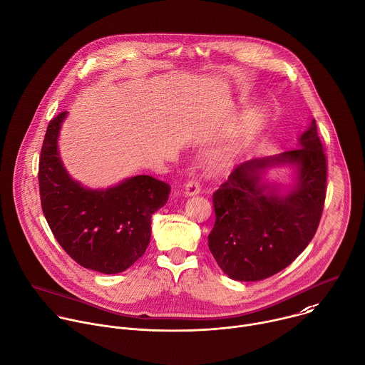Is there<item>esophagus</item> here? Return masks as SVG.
<instances>
[{
    "instance_id": "34e87169",
    "label": "esophagus",
    "mask_w": 365,
    "mask_h": 365,
    "mask_svg": "<svg viewBox=\"0 0 365 365\" xmlns=\"http://www.w3.org/2000/svg\"><path fill=\"white\" fill-rule=\"evenodd\" d=\"M200 192V185L196 179H192L189 180L186 185H185V189H183V193L185 196H195Z\"/></svg>"
}]
</instances>
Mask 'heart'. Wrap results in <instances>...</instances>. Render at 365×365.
<instances>
[{
  "label": "heart",
  "instance_id": "1",
  "mask_svg": "<svg viewBox=\"0 0 365 365\" xmlns=\"http://www.w3.org/2000/svg\"><path fill=\"white\" fill-rule=\"evenodd\" d=\"M267 123V113L264 108H255L254 111H251L242 123L239 125V129L236 132V138L239 142L244 140H250L254 136H257L265 126ZM227 156L226 150H215L213 153H210V163L213 166L222 163Z\"/></svg>",
  "mask_w": 365,
  "mask_h": 365
}]
</instances>
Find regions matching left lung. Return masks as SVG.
<instances>
[{
  "label": "left lung",
  "instance_id": "1",
  "mask_svg": "<svg viewBox=\"0 0 365 365\" xmlns=\"http://www.w3.org/2000/svg\"><path fill=\"white\" fill-rule=\"evenodd\" d=\"M299 149L240 163L213 193L216 222L207 236L220 269L235 281L269 278L308 247L319 225L327 187V159L315 118ZM277 165H292L288 190L265 182Z\"/></svg>",
  "mask_w": 365,
  "mask_h": 365
}]
</instances>
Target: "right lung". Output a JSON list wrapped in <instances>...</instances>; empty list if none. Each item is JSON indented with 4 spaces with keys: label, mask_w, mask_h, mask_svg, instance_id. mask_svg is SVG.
Returning a JSON list of instances; mask_svg holds the SVG:
<instances>
[{
    "label": "right lung",
    "mask_w": 365,
    "mask_h": 365,
    "mask_svg": "<svg viewBox=\"0 0 365 365\" xmlns=\"http://www.w3.org/2000/svg\"><path fill=\"white\" fill-rule=\"evenodd\" d=\"M67 111L46 132L38 166L43 213L61 248L81 267L101 274L130 268L152 235V215L166 205L170 186L148 175L107 189H88L66 170L58 136Z\"/></svg>",
    "instance_id": "1"
}]
</instances>
